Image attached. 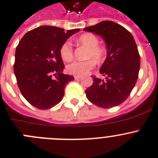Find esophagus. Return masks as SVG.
I'll return each mask as SVG.
<instances>
[{
    "mask_svg": "<svg viewBox=\"0 0 158 158\" xmlns=\"http://www.w3.org/2000/svg\"><path fill=\"white\" fill-rule=\"evenodd\" d=\"M74 78H75V79H76V80H79V79H80L81 78H82V76H74Z\"/></svg>",
    "mask_w": 158,
    "mask_h": 158,
    "instance_id": "obj_1",
    "label": "esophagus"
}]
</instances>
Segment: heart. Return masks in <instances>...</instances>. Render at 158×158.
Instances as JSON below:
<instances>
[{"label": "heart", "instance_id": "heart-1", "mask_svg": "<svg viewBox=\"0 0 158 158\" xmlns=\"http://www.w3.org/2000/svg\"><path fill=\"white\" fill-rule=\"evenodd\" d=\"M81 45L88 48L86 58H92L97 62L102 61L106 56V50L99 46V39L96 35L91 33H86L81 35L78 39ZM60 54L62 59L66 61L71 60L73 56V49L72 43L69 41L64 42L60 49ZM94 63L92 60L85 61H73L67 66V71L75 76H84L94 69Z\"/></svg>", "mask_w": 158, "mask_h": 158}]
</instances>
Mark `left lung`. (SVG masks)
<instances>
[{
	"label": "left lung",
	"instance_id": "left-lung-1",
	"mask_svg": "<svg viewBox=\"0 0 158 158\" xmlns=\"http://www.w3.org/2000/svg\"><path fill=\"white\" fill-rule=\"evenodd\" d=\"M83 31L98 35L106 44L107 56L100 69L106 79L94 77L86 89L88 100L98 107L109 109L128 98L139 77L140 56L131 34L113 21H102Z\"/></svg>",
	"mask_w": 158,
	"mask_h": 158
}]
</instances>
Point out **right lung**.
<instances>
[{"label":"right lung","mask_w":158,"mask_h":158,"mask_svg":"<svg viewBox=\"0 0 158 158\" xmlns=\"http://www.w3.org/2000/svg\"><path fill=\"white\" fill-rule=\"evenodd\" d=\"M79 31L41 26L25 34L17 45L14 64L17 84L35 107L49 109L63 99L65 86L74 77L63 74L60 49Z\"/></svg>","instance_id":"1"}]
</instances>
